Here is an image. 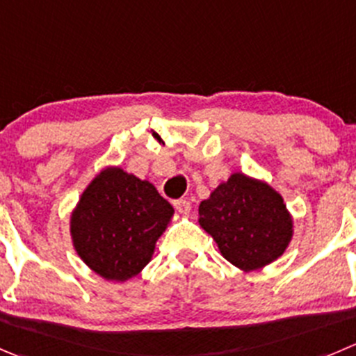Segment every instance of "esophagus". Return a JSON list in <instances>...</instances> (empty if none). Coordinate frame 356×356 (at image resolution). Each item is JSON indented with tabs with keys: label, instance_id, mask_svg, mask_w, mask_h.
<instances>
[{
	"label": "esophagus",
	"instance_id": "esophagus-1",
	"mask_svg": "<svg viewBox=\"0 0 356 356\" xmlns=\"http://www.w3.org/2000/svg\"><path fill=\"white\" fill-rule=\"evenodd\" d=\"M174 207L179 213H182V216L189 213V210H191V203H189L188 200H175Z\"/></svg>",
	"mask_w": 356,
	"mask_h": 356
}]
</instances>
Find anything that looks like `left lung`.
<instances>
[{
	"label": "left lung",
	"instance_id": "left-lung-1",
	"mask_svg": "<svg viewBox=\"0 0 356 356\" xmlns=\"http://www.w3.org/2000/svg\"><path fill=\"white\" fill-rule=\"evenodd\" d=\"M200 226L219 250L243 271L259 270L280 257L292 238L284 198L266 182L233 174L200 203Z\"/></svg>",
	"mask_w": 356,
	"mask_h": 356
}]
</instances>
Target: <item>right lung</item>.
I'll list each match as a JSON object with an SVG mask.
<instances>
[{
    "instance_id": "1",
    "label": "right lung",
    "mask_w": 356,
    "mask_h": 356,
    "mask_svg": "<svg viewBox=\"0 0 356 356\" xmlns=\"http://www.w3.org/2000/svg\"><path fill=\"white\" fill-rule=\"evenodd\" d=\"M172 216V205L151 182L122 168H106L72 212V243L95 273L125 282L149 262Z\"/></svg>"
}]
</instances>
